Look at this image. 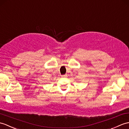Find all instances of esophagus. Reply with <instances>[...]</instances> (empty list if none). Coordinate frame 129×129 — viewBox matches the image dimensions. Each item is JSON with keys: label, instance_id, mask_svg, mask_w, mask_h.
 Segmentation results:
<instances>
[{"label": "esophagus", "instance_id": "obj_1", "mask_svg": "<svg viewBox=\"0 0 129 129\" xmlns=\"http://www.w3.org/2000/svg\"><path fill=\"white\" fill-rule=\"evenodd\" d=\"M65 75H61V77H65Z\"/></svg>", "mask_w": 129, "mask_h": 129}]
</instances>
